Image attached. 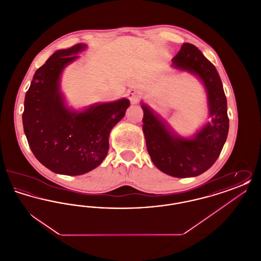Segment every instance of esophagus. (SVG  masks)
I'll use <instances>...</instances> for the list:
<instances>
[{
    "label": "esophagus",
    "instance_id": "34e87169",
    "mask_svg": "<svg viewBox=\"0 0 261 261\" xmlns=\"http://www.w3.org/2000/svg\"><path fill=\"white\" fill-rule=\"evenodd\" d=\"M127 97L130 99L131 103H137L140 99V92L136 89H130L127 92Z\"/></svg>",
    "mask_w": 261,
    "mask_h": 261
}]
</instances>
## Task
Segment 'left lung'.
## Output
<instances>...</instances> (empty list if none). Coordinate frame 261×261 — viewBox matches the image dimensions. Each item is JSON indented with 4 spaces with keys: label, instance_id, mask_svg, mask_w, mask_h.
<instances>
[{
    "label": "left lung",
    "instance_id": "8db88e82",
    "mask_svg": "<svg viewBox=\"0 0 261 261\" xmlns=\"http://www.w3.org/2000/svg\"><path fill=\"white\" fill-rule=\"evenodd\" d=\"M171 66L198 77L207 97V120L191 137H182L162 116L141 101L144 112L143 131L149 156L163 173L177 177H196L210 169L218 159L229 131L227 99L215 66L200 50L184 43Z\"/></svg>",
    "mask_w": 261,
    "mask_h": 261
}]
</instances>
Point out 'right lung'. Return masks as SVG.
Segmentation results:
<instances>
[{"label":"right lung","instance_id":"obj_1","mask_svg":"<svg viewBox=\"0 0 261 261\" xmlns=\"http://www.w3.org/2000/svg\"><path fill=\"white\" fill-rule=\"evenodd\" d=\"M85 49L87 44L79 43L56 50L36 70L25 95V136L35 158L55 173L76 176L98 167L108 154L112 128L130 106L126 98L80 111L67 106L61 77Z\"/></svg>","mask_w":261,"mask_h":261}]
</instances>
